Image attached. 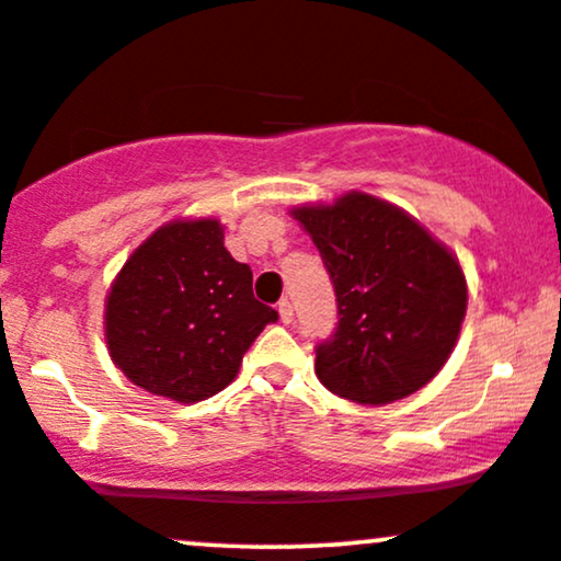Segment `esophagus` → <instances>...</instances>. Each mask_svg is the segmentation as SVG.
I'll return each mask as SVG.
<instances>
[{
  "label": "esophagus",
  "mask_w": 561,
  "mask_h": 561,
  "mask_svg": "<svg viewBox=\"0 0 561 561\" xmlns=\"http://www.w3.org/2000/svg\"><path fill=\"white\" fill-rule=\"evenodd\" d=\"M276 311H279V319L285 321V324L293 321V302L289 300H279V308H276Z\"/></svg>",
  "instance_id": "esophagus-1"
}]
</instances>
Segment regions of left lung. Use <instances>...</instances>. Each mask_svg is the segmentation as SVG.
Instances as JSON below:
<instances>
[{
    "label": "left lung",
    "instance_id": "left-lung-1",
    "mask_svg": "<svg viewBox=\"0 0 561 561\" xmlns=\"http://www.w3.org/2000/svg\"><path fill=\"white\" fill-rule=\"evenodd\" d=\"M293 216L311 234L337 298V327L317 345V377L356 403L411 396L448 362L467 313L454 253L405 210L364 192Z\"/></svg>",
    "mask_w": 561,
    "mask_h": 561
}]
</instances>
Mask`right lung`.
I'll return each mask as SVG.
<instances>
[{
	"mask_svg": "<svg viewBox=\"0 0 561 561\" xmlns=\"http://www.w3.org/2000/svg\"><path fill=\"white\" fill-rule=\"evenodd\" d=\"M253 272L224 248L216 218L171 221L124 263L105 300L113 364L152 396L197 403L224 390L263 327Z\"/></svg>",
	"mask_w": 561,
	"mask_h": 561,
	"instance_id": "add662e5",
	"label": "right lung"
}]
</instances>
